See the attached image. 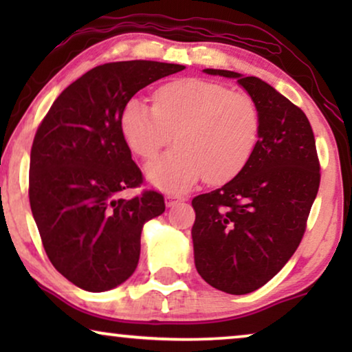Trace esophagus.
I'll use <instances>...</instances> for the list:
<instances>
[{"mask_svg": "<svg viewBox=\"0 0 352 352\" xmlns=\"http://www.w3.org/2000/svg\"><path fill=\"white\" fill-rule=\"evenodd\" d=\"M181 201H184V199H182V197H171V195L165 197V204H166L168 208H173V206L179 205Z\"/></svg>", "mask_w": 352, "mask_h": 352, "instance_id": "1", "label": "esophagus"}]
</instances>
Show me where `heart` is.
Returning <instances> with one entry per match:
<instances>
[{"instance_id": "b5f03b06", "label": "heart", "mask_w": 352, "mask_h": 352, "mask_svg": "<svg viewBox=\"0 0 352 352\" xmlns=\"http://www.w3.org/2000/svg\"><path fill=\"white\" fill-rule=\"evenodd\" d=\"M124 141L136 155L152 158L170 144L176 148L146 166L158 189L186 192L200 177L224 184L252 158L259 136V112L252 96L218 81L184 78L162 86L153 107L129 99L120 117Z\"/></svg>"}]
</instances>
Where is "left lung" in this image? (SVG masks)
<instances>
[{"instance_id":"1","label":"left lung","mask_w":352,"mask_h":352,"mask_svg":"<svg viewBox=\"0 0 352 352\" xmlns=\"http://www.w3.org/2000/svg\"><path fill=\"white\" fill-rule=\"evenodd\" d=\"M235 78L256 104L259 136L234 179L192 200L195 267L211 287L247 295L267 283L296 252L320 184L316 139L305 112L256 76Z\"/></svg>"}]
</instances>
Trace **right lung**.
I'll use <instances>...</instances> for the list:
<instances>
[{
	"label": "right lung",
	"mask_w": 352,
	"mask_h": 352,
	"mask_svg": "<svg viewBox=\"0 0 352 352\" xmlns=\"http://www.w3.org/2000/svg\"><path fill=\"white\" fill-rule=\"evenodd\" d=\"M155 60L94 67L62 91L35 134L28 197L43 247L57 271L86 292L128 280L141 254L144 224L165 211L163 195L142 184L120 117L147 85L184 70Z\"/></svg>",
	"instance_id": "right-lung-1"
}]
</instances>
